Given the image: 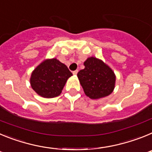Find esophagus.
Returning <instances> with one entry per match:
<instances>
[{
  "label": "esophagus",
  "mask_w": 152,
  "mask_h": 152,
  "mask_svg": "<svg viewBox=\"0 0 152 152\" xmlns=\"http://www.w3.org/2000/svg\"><path fill=\"white\" fill-rule=\"evenodd\" d=\"M77 72H78V70H76V71H74L73 72V75H76L77 74Z\"/></svg>",
  "instance_id": "obj_1"
}]
</instances>
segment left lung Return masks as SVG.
I'll list each match as a JSON object with an SVG mask.
<instances>
[{"instance_id":"1","label":"left lung","mask_w":152,"mask_h":152,"mask_svg":"<svg viewBox=\"0 0 152 152\" xmlns=\"http://www.w3.org/2000/svg\"><path fill=\"white\" fill-rule=\"evenodd\" d=\"M84 65V69L77 73V77L86 96L97 100L112 94L116 78L112 68L93 56L87 58Z\"/></svg>"}]
</instances>
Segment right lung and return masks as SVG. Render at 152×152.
I'll use <instances>...</instances> for the list:
<instances>
[{"label":"right lung","mask_w":152,"mask_h":152,"mask_svg":"<svg viewBox=\"0 0 152 152\" xmlns=\"http://www.w3.org/2000/svg\"><path fill=\"white\" fill-rule=\"evenodd\" d=\"M72 76L68 67L56 58H47L36 66L29 79L31 88L44 98L59 96L66 84Z\"/></svg>","instance_id":"add662e5"}]
</instances>
